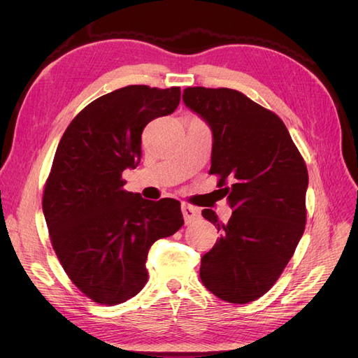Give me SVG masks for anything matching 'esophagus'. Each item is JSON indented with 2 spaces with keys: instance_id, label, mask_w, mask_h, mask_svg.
Wrapping results in <instances>:
<instances>
[{
  "instance_id": "34e87169",
  "label": "esophagus",
  "mask_w": 358,
  "mask_h": 358,
  "mask_svg": "<svg viewBox=\"0 0 358 358\" xmlns=\"http://www.w3.org/2000/svg\"><path fill=\"white\" fill-rule=\"evenodd\" d=\"M182 213H183V220H185L187 224H191L192 221H196L200 216V209L194 208L191 204H182Z\"/></svg>"
}]
</instances>
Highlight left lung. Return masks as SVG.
I'll use <instances>...</instances> for the list:
<instances>
[{
	"label": "left lung",
	"instance_id": "obj_1",
	"mask_svg": "<svg viewBox=\"0 0 358 358\" xmlns=\"http://www.w3.org/2000/svg\"><path fill=\"white\" fill-rule=\"evenodd\" d=\"M182 99L212 128L209 173L233 209L225 224L213 210L201 212L221 233L201 258V282L221 300L245 305L273 287L301 239L308 169L282 119L245 94L194 86Z\"/></svg>",
	"mask_w": 358,
	"mask_h": 358
}]
</instances>
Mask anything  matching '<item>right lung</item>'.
<instances>
[{
	"label": "right lung",
	"instance_id": "add662e5",
	"mask_svg": "<svg viewBox=\"0 0 358 358\" xmlns=\"http://www.w3.org/2000/svg\"><path fill=\"white\" fill-rule=\"evenodd\" d=\"M180 88L129 85L94 100L64 133L43 191L50 242L86 297L113 306L148 282L149 248L183 225L180 203L124 189L142 157V133L176 110Z\"/></svg>",
	"mask_w": 358,
	"mask_h": 358
}]
</instances>
